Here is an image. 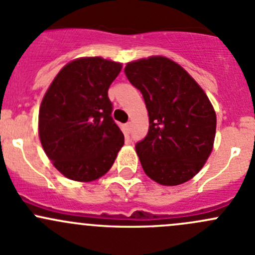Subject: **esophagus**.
<instances>
[{
  "label": "esophagus",
  "mask_w": 255,
  "mask_h": 255,
  "mask_svg": "<svg viewBox=\"0 0 255 255\" xmlns=\"http://www.w3.org/2000/svg\"><path fill=\"white\" fill-rule=\"evenodd\" d=\"M126 128H127V130H130V129H132V123H130V122L126 123Z\"/></svg>",
  "instance_id": "1"
}]
</instances>
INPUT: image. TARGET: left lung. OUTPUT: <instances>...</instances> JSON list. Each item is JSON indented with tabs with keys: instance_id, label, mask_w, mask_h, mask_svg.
<instances>
[{
	"instance_id": "left-lung-1",
	"label": "left lung",
	"mask_w": 255,
	"mask_h": 255,
	"mask_svg": "<svg viewBox=\"0 0 255 255\" xmlns=\"http://www.w3.org/2000/svg\"><path fill=\"white\" fill-rule=\"evenodd\" d=\"M125 71L148 111V134L135 145L144 173L164 186L189 181L205 165L215 142L217 118L206 92L165 56L129 61Z\"/></svg>"
}]
</instances>
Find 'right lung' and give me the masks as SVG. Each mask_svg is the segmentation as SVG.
Listing matches in <instances>:
<instances>
[{"instance_id":"right-lung-1","label":"right lung","mask_w":255,"mask_h":255,"mask_svg":"<svg viewBox=\"0 0 255 255\" xmlns=\"http://www.w3.org/2000/svg\"><path fill=\"white\" fill-rule=\"evenodd\" d=\"M122 63L101 56L71 60L54 78L38 116L47 156L68 179L90 182L115 163L125 135L112 120L109 87Z\"/></svg>"}]
</instances>
